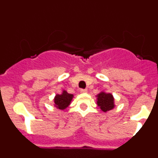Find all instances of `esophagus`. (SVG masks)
Segmentation results:
<instances>
[{
	"instance_id": "1",
	"label": "esophagus",
	"mask_w": 158,
	"mask_h": 158,
	"mask_svg": "<svg viewBox=\"0 0 158 158\" xmlns=\"http://www.w3.org/2000/svg\"><path fill=\"white\" fill-rule=\"evenodd\" d=\"M80 92H81V93H87V92H88V90H87V89H81V90H80Z\"/></svg>"
}]
</instances>
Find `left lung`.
I'll list each match as a JSON object with an SVG mask.
<instances>
[{
  "mask_svg": "<svg viewBox=\"0 0 158 158\" xmlns=\"http://www.w3.org/2000/svg\"><path fill=\"white\" fill-rule=\"evenodd\" d=\"M97 104L103 111H107L114 107V99L110 93H100L97 95Z\"/></svg>",
  "mask_w": 158,
  "mask_h": 158,
  "instance_id": "1",
  "label": "left lung"
}]
</instances>
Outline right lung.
<instances>
[{
  "mask_svg": "<svg viewBox=\"0 0 158 158\" xmlns=\"http://www.w3.org/2000/svg\"><path fill=\"white\" fill-rule=\"evenodd\" d=\"M72 98V94H69L67 92L63 91L62 95H56L54 99V104L58 108L63 110L69 105Z\"/></svg>",
  "mask_w": 158,
  "mask_h": 158,
  "instance_id": "add662e5",
  "label": "right lung"
}]
</instances>
